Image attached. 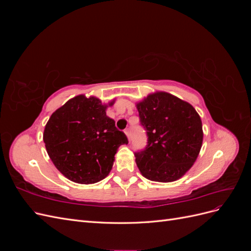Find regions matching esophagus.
Segmentation results:
<instances>
[{
    "instance_id": "34e87169",
    "label": "esophagus",
    "mask_w": 251,
    "mask_h": 251,
    "mask_svg": "<svg viewBox=\"0 0 251 251\" xmlns=\"http://www.w3.org/2000/svg\"><path fill=\"white\" fill-rule=\"evenodd\" d=\"M125 134L126 135L127 140H128V141H131V133H130V130H128V128H126V130L125 131Z\"/></svg>"
}]
</instances>
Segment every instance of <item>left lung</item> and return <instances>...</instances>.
<instances>
[{
    "mask_svg": "<svg viewBox=\"0 0 251 251\" xmlns=\"http://www.w3.org/2000/svg\"><path fill=\"white\" fill-rule=\"evenodd\" d=\"M148 135L146 150L135 153L143 177L173 182L189 171L203 141L202 121L191 103L168 92L149 94L136 103Z\"/></svg>",
    "mask_w": 251,
    "mask_h": 251,
    "instance_id": "left-lung-1",
    "label": "left lung"
}]
</instances>
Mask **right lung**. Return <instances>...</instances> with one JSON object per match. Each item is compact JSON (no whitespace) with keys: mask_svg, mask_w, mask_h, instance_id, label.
<instances>
[{"mask_svg":"<svg viewBox=\"0 0 251 251\" xmlns=\"http://www.w3.org/2000/svg\"><path fill=\"white\" fill-rule=\"evenodd\" d=\"M114 102L105 104L95 96L77 95L52 113L45 126L43 140L51 161L75 183L104 179L118 148L128 142L105 113Z\"/></svg>","mask_w":251,"mask_h":251,"instance_id":"right-lung-1","label":"right lung"}]
</instances>
